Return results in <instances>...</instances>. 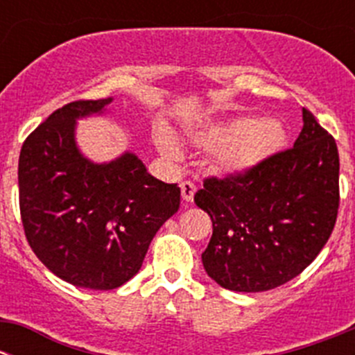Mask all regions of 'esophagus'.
Returning a JSON list of instances; mask_svg holds the SVG:
<instances>
[{
  "label": "esophagus",
  "mask_w": 355,
  "mask_h": 355,
  "mask_svg": "<svg viewBox=\"0 0 355 355\" xmlns=\"http://www.w3.org/2000/svg\"><path fill=\"white\" fill-rule=\"evenodd\" d=\"M180 191H182V199L185 202H192L194 200V194H196V185L192 182L185 180L180 184Z\"/></svg>",
  "instance_id": "esophagus-1"
}]
</instances>
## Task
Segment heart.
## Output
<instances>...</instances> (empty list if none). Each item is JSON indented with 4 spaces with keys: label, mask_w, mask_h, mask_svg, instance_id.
I'll return each mask as SVG.
<instances>
[{
    "label": "heart",
    "mask_w": 355,
    "mask_h": 355,
    "mask_svg": "<svg viewBox=\"0 0 355 355\" xmlns=\"http://www.w3.org/2000/svg\"><path fill=\"white\" fill-rule=\"evenodd\" d=\"M199 148L213 149L211 163L225 173H247L277 155L287 141V130L277 118H232L207 125L189 135ZM156 146L170 159L180 156V146L168 128L156 132Z\"/></svg>",
    "instance_id": "1"
}]
</instances>
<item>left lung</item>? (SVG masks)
Returning a JSON list of instances; mask_svg holds the SVG:
<instances>
[{
	"instance_id": "left-lung-1",
	"label": "left lung",
	"mask_w": 355,
	"mask_h": 355,
	"mask_svg": "<svg viewBox=\"0 0 355 355\" xmlns=\"http://www.w3.org/2000/svg\"><path fill=\"white\" fill-rule=\"evenodd\" d=\"M293 148L261 166L206 178L194 200L213 221L206 273L234 292H264L295 278L330 239L338 213L335 139L302 108Z\"/></svg>"
}]
</instances>
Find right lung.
Listing matches in <instances>:
<instances>
[{
  "label": "right lung",
  "instance_id": "add662e5",
  "mask_svg": "<svg viewBox=\"0 0 355 355\" xmlns=\"http://www.w3.org/2000/svg\"><path fill=\"white\" fill-rule=\"evenodd\" d=\"M111 101L56 110L25 139L19 159L28 245L56 277L92 290L116 288L137 275L156 232L180 206V187L149 175L134 153L108 163L82 155L77 120L103 114Z\"/></svg>",
  "mask_w": 355,
  "mask_h": 355
}]
</instances>
